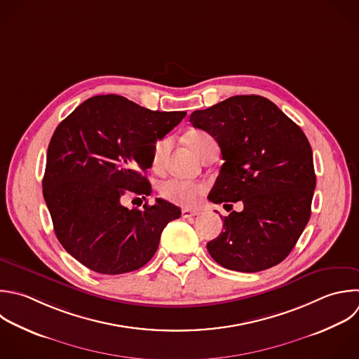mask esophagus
Returning <instances> with one entry per match:
<instances>
[{"label":"esophagus","mask_w":359,"mask_h":359,"mask_svg":"<svg viewBox=\"0 0 359 359\" xmlns=\"http://www.w3.org/2000/svg\"><path fill=\"white\" fill-rule=\"evenodd\" d=\"M199 215V210H191V209H184L182 210V217L189 219V217H195Z\"/></svg>","instance_id":"obj_1"}]
</instances>
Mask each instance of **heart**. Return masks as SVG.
Wrapping results in <instances>:
<instances>
[{
    "instance_id": "heart-1",
    "label": "heart",
    "mask_w": 359,
    "mask_h": 359,
    "mask_svg": "<svg viewBox=\"0 0 359 359\" xmlns=\"http://www.w3.org/2000/svg\"><path fill=\"white\" fill-rule=\"evenodd\" d=\"M213 140L209 135L203 133V132H191L187 136V143L189 144V147L199 156L203 146ZM171 146V139L170 137H163L160 139L154 147H153V164L156 167H160L164 163V158L167 156V151ZM205 185L201 182H194L189 180H184V178H168L164 180L160 185H158V191L160 195L175 205L180 206H194L199 196L205 192Z\"/></svg>"
}]
</instances>
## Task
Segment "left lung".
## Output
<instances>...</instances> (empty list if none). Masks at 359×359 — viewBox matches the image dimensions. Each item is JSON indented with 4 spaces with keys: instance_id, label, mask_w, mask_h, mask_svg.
Listing matches in <instances>:
<instances>
[{
    "instance_id": "1",
    "label": "left lung",
    "mask_w": 359,
    "mask_h": 359,
    "mask_svg": "<svg viewBox=\"0 0 359 359\" xmlns=\"http://www.w3.org/2000/svg\"><path fill=\"white\" fill-rule=\"evenodd\" d=\"M224 160L209 201H243L206 244L222 266L258 272L282 262L303 233L316 188L313 151L303 130L259 95L230 97L189 116ZM226 206V205H224Z\"/></svg>"
}]
</instances>
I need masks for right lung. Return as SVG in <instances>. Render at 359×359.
I'll use <instances>...</instances> for the list:
<instances>
[{
  "label": "right lung",
  "instance_id": "1",
  "mask_svg": "<svg viewBox=\"0 0 359 359\" xmlns=\"http://www.w3.org/2000/svg\"><path fill=\"white\" fill-rule=\"evenodd\" d=\"M185 115L150 111L111 94L87 100L56 128L43 196L60 244L84 266L126 273L156 254L164 227L181 209L163 199L128 209L122 201L128 194H151L144 174L153 147Z\"/></svg>",
  "mask_w": 359,
  "mask_h": 359
}]
</instances>
